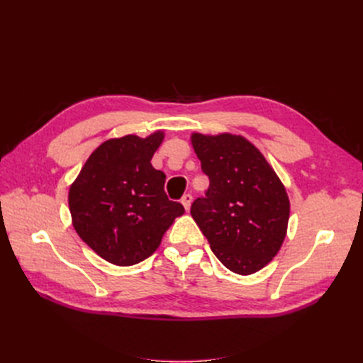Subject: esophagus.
<instances>
[{
	"mask_svg": "<svg viewBox=\"0 0 363 363\" xmlns=\"http://www.w3.org/2000/svg\"><path fill=\"white\" fill-rule=\"evenodd\" d=\"M191 203H192V195H191V194H184L183 199H182V204L184 206L186 211H189Z\"/></svg>",
	"mask_w": 363,
	"mask_h": 363,
	"instance_id": "1",
	"label": "esophagus"
}]
</instances>
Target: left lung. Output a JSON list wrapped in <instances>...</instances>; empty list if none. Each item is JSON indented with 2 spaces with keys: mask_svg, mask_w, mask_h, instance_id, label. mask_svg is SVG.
<instances>
[{
  "mask_svg": "<svg viewBox=\"0 0 363 363\" xmlns=\"http://www.w3.org/2000/svg\"><path fill=\"white\" fill-rule=\"evenodd\" d=\"M208 177L191 215L213 255L240 276L262 269L277 255L289 221L284 186L262 152L242 136L192 135Z\"/></svg>",
  "mask_w": 363,
  "mask_h": 363,
  "instance_id": "obj_1",
  "label": "left lung"
}]
</instances>
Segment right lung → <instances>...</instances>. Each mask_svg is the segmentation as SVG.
<instances>
[{
  "mask_svg": "<svg viewBox=\"0 0 363 363\" xmlns=\"http://www.w3.org/2000/svg\"><path fill=\"white\" fill-rule=\"evenodd\" d=\"M163 133L106 140L86 160L69 189L75 232L118 267L145 260L184 207L164 194V175L151 159Z\"/></svg>",
  "mask_w": 363,
  "mask_h": 363,
  "instance_id": "right-lung-1",
  "label": "right lung"
}]
</instances>
